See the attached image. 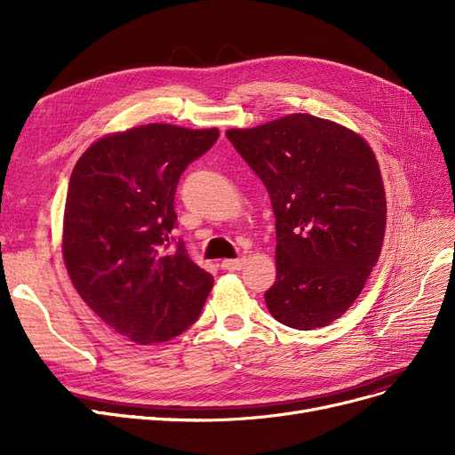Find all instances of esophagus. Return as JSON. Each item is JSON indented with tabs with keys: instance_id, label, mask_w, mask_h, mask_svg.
<instances>
[{
	"instance_id": "esophagus-1",
	"label": "esophagus",
	"mask_w": 455,
	"mask_h": 455,
	"mask_svg": "<svg viewBox=\"0 0 455 455\" xmlns=\"http://www.w3.org/2000/svg\"><path fill=\"white\" fill-rule=\"evenodd\" d=\"M243 264L245 261L242 258H235V259H223L221 261V267L227 269V271H242L243 269Z\"/></svg>"
}]
</instances>
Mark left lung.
I'll list each match as a JSON object with an SVG mask.
<instances>
[{
  "label": "left lung",
  "mask_w": 455,
  "mask_h": 455,
  "mask_svg": "<svg viewBox=\"0 0 455 455\" xmlns=\"http://www.w3.org/2000/svg\"><path fill=\"white\" fill-rule=\"evenodd\" d=\"M227 138L264 182L276 218L271 315L314 330L362 293L386 234V191L369 143L312 114H290Z\"/></svg>",
  "instance_id": "1"
}]
</instances>
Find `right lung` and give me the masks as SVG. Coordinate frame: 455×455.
Instances as JSON below:
<instances>
[{
  "instance_id": "1",
  "label": "right lung",
  "mask_w": 455,
  "mask_h": 455,
  "mask_svg": "<svg viewBox=\"0 0 455 455\" xmlns=\"http://www.w3.org/2000/svg\"><path fill=\"white\" fill-rule=\"evenodd\" d=\"M218 138V129L141 125L92 143L71 172L68 275L98 317L138 345L177 338L213 285L173 228L179 179Z\"/></svg>"
}]
</instances>
